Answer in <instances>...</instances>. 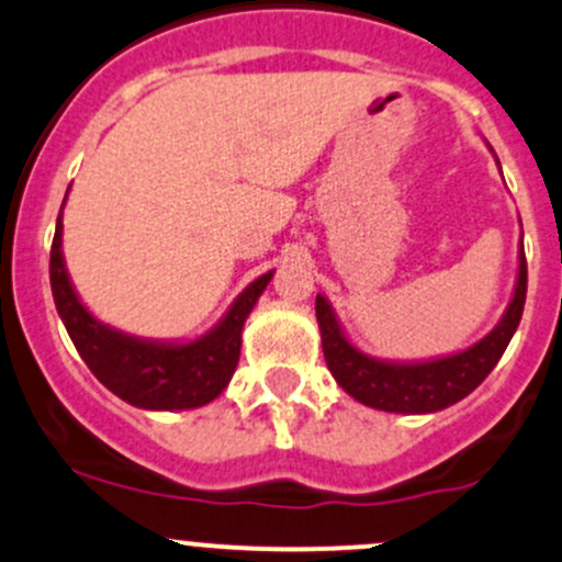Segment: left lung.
<instances>
[{
    "instance_id": "8db88e82",
    "label": "left lung",
    "mask_w": 562,
    "mask_h": 562,
    "mask_svg": "<svg viewBox=\"0 0 562 562\" xmlns=\"http://www.w3.org/2000/svg\"><path fill=\"white\" fill-rule=\"evenodd\" d=\"M525 289H528V265H525V251L520 249L515 294L496 327L463 351L426 361H385L359 351L342 331L329 300L324 294H316L324 359H327L337 385L367 407L402 415L437 413V409L461 402L491 375L522 318Z\"/></svg>"
}]
</instances>
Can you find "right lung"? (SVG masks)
Segmentation results:
<instances>
[{
    "mask_svg": "<svg viewBox=\"0 0 562 562\" xmlns=\"http://www.w3.org/2000/svg\"><path fill=\"white\" fill-rule=\"evenodd\" d=\"M69 195V190H66ZM66 203V198H64ZM64 206L50 249V286L71 342L95 378L123 402L142 409H195L214 402L231 383L240 356V331L273 270L259 276L233 300L214 329L198 340H147L99 322L82 305L66 273L61 235Z\"/></svg>",
    "mask_w": 562,
    "mask_h": 562,
    "instance_id": "right-lung-1",
    "label": "right lung"
}]
</instances>
